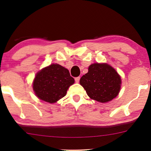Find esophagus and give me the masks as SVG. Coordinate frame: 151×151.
Here are the masks:
<instances>
[{
    "instance_id": "34e87169",
    "label": "esophagus",
    "mask_w": 151,
    "mask_h": 151,
    "mask_svg": "<svg viewBox=\"0 0 151 151\" xmlns=\"http://www.w3.org/2000/svg\"><path fill=\"white\" fill-rule=\"evenodd\" d=\"M80 79H81V77H76V78H75V81H76V83H78L79 81H80Z\"/></svg>"
}]
</instances>
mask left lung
Wrapping results in <instances>:
<instances>
[{
	"label": "left lung",
	"mask_w": 151,
	"mask_h": 151,
	"mask_svg": "<svg viewBox=\"0 0 151 151\" xmlns=\"http://www.w3.org/2000/svg\"><path fill=\"white\" fill-rule=\"evenodd\" d=\"M80 84L92 99L106 103L118 96L121 78L118 72L107 64H91L88 72L81 77Z\"/></svg>",
	"instance_id": "1"
}]
</instances>
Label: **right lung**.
<instances>
[{
  "label": "right lung",
  "instance_id": "right-lung-1",
  "mask_svg": "<svg viewBox=\"0 0 151 151\" xmlns=\"http://www.w3.org/2000/svg\"><path fill=\"white\" fill-rule=\"evenodd\" d=\"M74 81L68 69L59 64H52L36 74L33 89L38 98L52 104L66 95Z\"/></svg>",
  "mask_w": 151,
  "mask_h": 151
}]
</instances>
